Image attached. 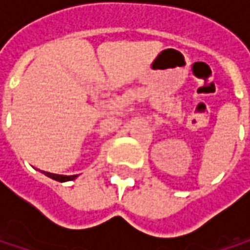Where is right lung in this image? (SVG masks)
Instances as JSON below:
<instances>
[{
  "label": "right lung",
  "instance_id": "1",
  "mask_svg": "<svg viewBox=\"0 0 250 250\" xmlns=\"http://www.w3.org/2000/svg\"><path fill=\"white\" fill-rule=\"evenodd\" d=\"M46 176L55 179V181H59V182H66V181H72L75 179L78 175H58V174H50V172H44Z\"/></svg>",
  "mask_w": 250,
  "mask_h": 250
}]
</instances>
